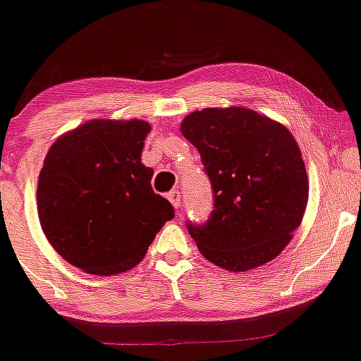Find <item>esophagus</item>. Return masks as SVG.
<instances>
[{
	"instance_id": "1",
	"label": "esophagus",
	"mask_w": 361,
	"mask_h": 361,
	"mask_svg": "<svg viewBox=\"0 0 361 361\" xmlns=\"http://www.w3.org/2000/svg\"><path fill=\"white\" fill-rule=\"evenodd\" d=\"M168 200H169V202H171L173 207L180 208V205H181V195H180V192H178V190H173V192H169L168 193Z\"/></svg>"
}]
</instances>
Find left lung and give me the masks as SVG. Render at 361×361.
Returning <instances> with one entry per match:
<instances>
[{"label":"left lung","instance_id":"1","mask_svg":"<svg viewBox=\"0 0 361 361\" xmlns=\"http://www.w3.org/2000/svg\"><path fill=\"white\" fill-rule=\"evenodd\" d=\"M214 188V212L188 224L198 250L215 266L245 272L284 250L306 212L307 173L286 126L247 107H208L181 123Z\"/></svg>","mask_w":361,"mask_h":361}]
</instances>
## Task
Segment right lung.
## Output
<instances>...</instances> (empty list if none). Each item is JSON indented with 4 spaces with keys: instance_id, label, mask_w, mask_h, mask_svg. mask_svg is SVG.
<instances>
[{
    "instance_id": "obj_1",
    "label": "right lung",
    "mask_w": 361,
    "mask_h": 361,
    "mask_svg": "<svg viewBox=\"0 0 361 361\" xmlns=\"http://www.w3.org/2000/svg\"><path fill=\"white\" fill-rule=\"evenodd\" d=\"M149 123L92 119L51 145L38 176L37 208L47 240L94 276L136 267L168 220L171 203L151 188L141 163Z\"/></svg>"
}]
</instances>
